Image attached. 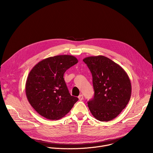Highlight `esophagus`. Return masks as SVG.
<instances>
[{
  "mask_svg": "<svg viewBox=\"0 0 153 153\" xmlns=\"http://www.w3.org/2000/svg\"><path fill=\"white\" fill-rule=\"evenodd\" d=\"M78 98H79V99L80 100H82L83 99V96L82 94H80V95H79V96H78Z\"/></svg>",
  "mask_w": 153,
  "mask_h": 153,
  "instance_id": "obj_1",
  "label": "esophagus"
}]
</instances>
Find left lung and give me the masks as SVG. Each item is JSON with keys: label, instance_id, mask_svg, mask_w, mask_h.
Returning a JSON list of instances; mask_svg holds the SVG:
<instances>
[{"label": "left lung", "instance_id": "1", "mask_svg": "<svg viewBox=\"0 0 153 153\" xmlns=\"http://www.w3.org/2000/svg\"><path fill=\"white\" fill-rule=\"evenodd\" d=\"M83 61L93 77L94 97L88 102L92 115L98 120L116 118L126 107L131 95V84L119 65L103 56H90Z\"/></svg>", "mask_w": 153, "mask_h": 153}]
</instances>
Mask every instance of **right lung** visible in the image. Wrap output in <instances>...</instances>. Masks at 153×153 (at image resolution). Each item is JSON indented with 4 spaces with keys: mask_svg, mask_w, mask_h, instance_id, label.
<instances>
[{
    "mask_svg": "<svg viewBox=\"0 0 153 153\" xmlns=\"http://www.w3.org/2000/svg\"><path fill=\"white\" fill-rule=\"evenodd\" d=\"M77 62L73 56H56L41 60L30 72L25 85L27 97L43 117L61 119L79 100L71 96L63 78L65 71Z\"/></svg>",
    "mask_w": 153,
    "mask_h": 153,
    "instance_id": "1",
    "label": "right lung"
}]
</instances>
